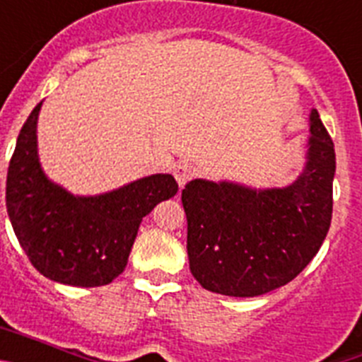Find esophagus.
<instances>
[{"label": "esophagus", "mask_w": 362, "mask_h": 362, "mask_svg": "<svg viewBox=\"0 0 362 362\" xmlns=\"http://www.w3.org/2000/svg\"><path fill=\"white\" fill-rule=\"evenodd\" d=\"M194 174H196V168H194V165L188 161L179 163V165L174 168V175L175 179H177L179 187H185V185L194 177Z\"/></svg>", "instance_id": "1"}]
</instances>
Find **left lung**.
I'll use <instances>...</instances> for the list:
<instances>
[{
	"mask_svg": "<svg viewBox=\"0 0 362 362\" xmlns=\"http://www.w3.org/2000/svg\"><path fill=\"white\" fill-rule=\"evenodd\" d=\"M310 121L308 163L290 187L257 192L194 179L181 192L190 272L203 288L261 296L290 283L319 252L334 209L335 150L317 110Z\"/></svg>",
	"mask_w": 362,
	"mask_h": 362,
	"instance_id": "left-lung-1",
	"label": "left lung"
}]
</instances>
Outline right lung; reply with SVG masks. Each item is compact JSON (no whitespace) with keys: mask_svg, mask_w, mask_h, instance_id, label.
Listing matches in <instances>:
<instances>
[{"mask_svg":"<svg viewBox=\"0 0 362 362\" xmlns=\"http://www.w3.org/2000/svg\"><path fill=\"white\" fill-rule=\"evenodd\" d=\"M41 103L21 127L6 172V212L32 267L70 286H103L127 267L139 223L177 192L168 174L98 197H74L45 177L37 161Z\"/></svg>","mask_w":362,"mask_h":362,"instance_id":"1","label":"right lung"}]
</instances>
